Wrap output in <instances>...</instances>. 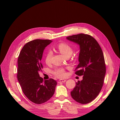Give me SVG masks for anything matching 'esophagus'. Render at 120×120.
Here are the masks:
<instances>
[{
  "label": "esophagus",
  "mask_w": 120,
  "mask_h": 120,
  "mask_svg": "<svg viewBox=\"0 0 120 120\" xmlns=\"http://www.w3.org/2000/svg\"><path fill=\"white\" fill-rule=\"evenodd\" d=\"M66 81V79H60V80L58 81V82H59V83H63V82H64Z\"/></svg>",
  "instance_id": "1"
}]
</instances>
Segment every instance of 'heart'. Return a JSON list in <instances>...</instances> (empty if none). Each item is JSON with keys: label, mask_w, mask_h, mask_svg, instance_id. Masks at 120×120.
Listing matches in <instances>:
<instances>
[{"label": "heart", "mask_w": 120, "mask_h": 120, "mask_svg": "<svg viewBox=\"0 0 120 120\" xmlns=\"http://www.w3.org/2000/svg\"><path fill=\"white\" fill-rule=\"evenodd\" d=\"M56 48L60 52L63 54L65 57L70 56L72 53V51H73L72 47L68 43L64 42L59 43L57 45ZM52 56V53L50 52H48L46 53L45 58V63L46 64H50ZM53 74L56 77L59 78H64L66 77L67 75L64 69L63 68H59L56 69L53 71Z\"/></svg>", "instance_id": "b5f03b06"}]
</instances>
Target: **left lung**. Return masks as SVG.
Listing matches in <instances>:
<instances>
[{
	"label": "left lung",
	"mask_w": 120,
	"mask_h": 120,
	"mask_svg": "<svg viewBox=\"0 0 120 120\" xmlns=\"http://www.w3.org/2000/svg\"><path fill=\"white\" fill-rule=\"evenodd\" d=\"M67 39L79 45V64L75 74L83 75L71 92L72 99L82 104L91 102L99 95L104 84L106 74L104 54L96 40L91 35L79 34Z\"/></svg>",
	"instance_id": "left-lung-1"
}]
</instances>
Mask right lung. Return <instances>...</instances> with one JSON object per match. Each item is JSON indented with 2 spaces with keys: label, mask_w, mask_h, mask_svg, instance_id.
<instances>
[{
  "label": "right lung",
  "mask_w": 120,
  "mask_h": 120,
  "mask_svg": "<svg viewBox=\"0 0 120 120\" xmlns=\"http://www.w3.org/2000/svg\"><path fill=\"white\" fill-rule=\"evenodd\" d=\"M52 42L49 39H35L26 43L18 58L17 77L22 92L36 104H41L53 95L57 82L52 79L43 81L38 72L43 68L41 63L43 50Z\"/></svg>",
  "instance_id": "obj_1"
}]
</instances>
